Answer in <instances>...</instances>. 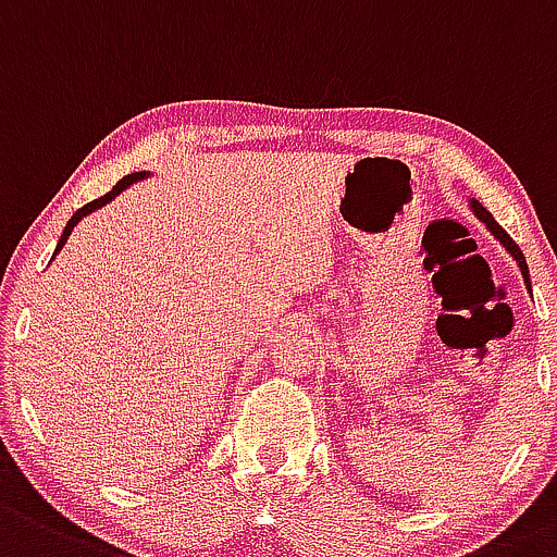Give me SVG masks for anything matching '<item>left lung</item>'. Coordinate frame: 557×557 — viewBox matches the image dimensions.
Returning a JSON list of instances; mask_svg holds the SVG:
<instances>
[{
	"label": "left lung",
	"instance_id": "obj_1",
	"mask_svg": "<svg viewBox=\"0 0 557 557\" xmlns=\"http://www.w3.org/2000/svg\"><path fill=\"white\" fill-rule=\"evenodd\" d=\"M470 210H472V213H475V215H478V219H480V221H483V224H485V230H488L491 234H494V237H496V239H499V243H502V245H505V250H507V253H510V256H512V259H515V263H518V267H520V274H523V280H525V288H529V290H531V277H529V263H525V256H523V250H520V248H518V245H515V243H512V237H510V234H507L505 230H502V226H499V224H496V219H494V215H491V213H488V210H485V208H483V205H480V202L475 200V197H472V200H470Z\"/></svg>",
	"mask_w": 557,
	"mask_h": 557
}]
</instances>
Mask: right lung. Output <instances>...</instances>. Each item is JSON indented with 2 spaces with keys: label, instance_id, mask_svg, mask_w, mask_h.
I'll use <instances>...</instances> for the list:
<instances>
[{
  "label": "right lung",
  "instance_id": "add662e5",
  "mask_svg": "<svg viewBox=\"0 0 557 557\" xmlns=\"http://www.w3.org/2000/svg\"><path fill=\"white\" fill-rule=\"evenodd\" d=\"M149 175H151L149 171H140V173H131V175H125V178H122V181H120V184H116V186H114V189H111V191H109V195L98 197V200L87 202V205H85V208H79V210H77V213H74V215H72V219H69L66 230H63V234H61V239H58V248H55V253H52V259H55V256H58V250H61V248H63V245H66L69 234H72V230H74V226H77V224H79V221H82V219H85V215H90V213H96V210H101V208H103V205H109L111 200H114V197H116V195H120V191H125V189H127V186H131V184H136V181H144V178H149Z\"/></svg>",
  "mask_w": 557,
  "mask_h": 557
}]
</instances>
